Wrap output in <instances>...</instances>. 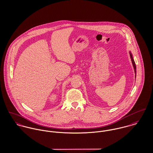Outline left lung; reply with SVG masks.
Segmentation results:
<instances>
[{
  "label": "left lung",
  "mask_w": 153,
  "mask_h": 153,
  "mask_svg": "<svg viewBox=\"0 0 153 153\" xmlns=\"http://www.w3.org/2000/svg\"><path fill=\"white\" fill-rule=\"evenodd\" d=\"M130 58H131L132 64V65H133V67H134V72H135V78H136V66H135V63L134 60V59H133V58H132V54H131V52H130Z\"/></svg>",
  "instance_id": "1"
}]
</instances>
